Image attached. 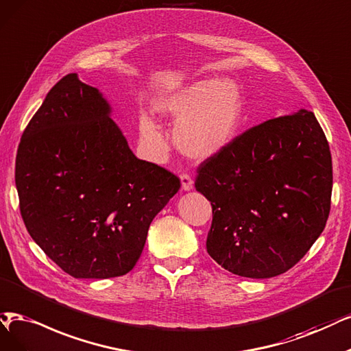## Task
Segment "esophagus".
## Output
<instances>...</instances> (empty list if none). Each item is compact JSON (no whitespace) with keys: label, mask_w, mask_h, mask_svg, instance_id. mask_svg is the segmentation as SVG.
I'll return each instance as SVG.
<instances>
[{"label":"esophagus","mask_w":351,"mask_h":351,"mask_svg":"<svg viewBox=\"0 0 351 351\" xmlns=\"http://www.w3.org/2000/svg\"><path fill=\"white\" fill-rule=\"evenodd\" d=\"M180 185H182L184 191H191L192 186H193L192 178L188 173H182V175H180Z\"/></svg>","instance_id":"1"}]
</instances>
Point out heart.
<instances>
[{"instance_id":"obj_1","label":"heart","mask_w":351,"mask_h":351,"mask_svg":"<svg viewBox=\"0 0 351 351\" xmlns=\"http://www.w3.org/2000/svg\"><path fill=\"white\" fill-rule=\"evenodd\" d=\"M156 110L175 127L178 147L189 158L205 160L221 152L234 138L243 115V98L231 81L202 80L188 84L156 101ZM140 133L154 158L167 150L159 125L140 117Z\"/></svg>"}]
</instances>
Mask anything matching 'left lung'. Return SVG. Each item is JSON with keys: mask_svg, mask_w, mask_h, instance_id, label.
<instances>
[{"mask_svg": "<svg viewBox=\"0 0 351 351\" xmlns=\"http://www.w3.org/2000/svg\"><path fill=\"white\" fill-rule=\"evenodd\" d=\"M197 173L195 188L213 206L206 252L234 275L285 274L327 224L331 153L311 111L245 130Z\"/></svg>", "mask_w": 351, "mask_h": 351, "instance_id": "left-lung-1", "label": "left lung"}]
</instances>
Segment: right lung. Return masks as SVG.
<instances>
[{"instance_id":"1","label":"right lung","mask_w":351,"mask_h":351,"mask_svg":"<svg viewBox=\"0 0 351 351\" xmlns=\"http://www.w3.org/2000/svg\"><path fill=\"white\" fill-rule=\"evenodd\" d=\"M97 88L69 73L25 127L16 158L20 213L32 239L76 279L132 270L153 218L180 188L137 159Z\"/></svg>"}]
</instances>
